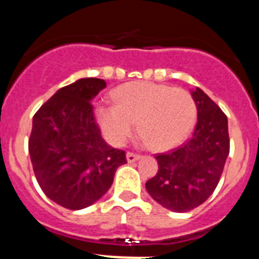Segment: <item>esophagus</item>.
<instances>
[{"mask_svg":"<svg viewBox=\"0 0 259 259\" xmlns=\"http://www.w3.org/2000/svg\"><path fill=\"white\" fill-rule=\"evenodd\" d=\"M125 158H127L128 163H134V162H136L137 159H140L141 157L139 154H135V153H130V152H128L127 154H125Z\"/></svg>","mask_w":259,"mask_h":259,"instance_id":"34e87169","label":"esophagus"}]
</instances>
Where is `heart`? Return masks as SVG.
I'll list each match as a JSON object with an SVG mask.
<instances>
[{
    "label": "heart",
    "mask_w": 259,
    "mask_h": 259,
    "mask_svg": "<svg viewBox=\"0 0 259 259\" xmlns=\"http://www.w3.org/2000/svg\"><path fill=\"white\" fill-rule=\"evenodd\" d=\"M115 105L96 110L105 136L114 145H122L134 132L155 150L171 149L192 131L197 106L193 96L182 88L139 81L120 85L114 92Z\"/></svg>",
    "instance_id": "heart-1"
}]
</instances>
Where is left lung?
Returning a JSON list of instances; mask_svg holds the SVG:
<instances>
[{
    "mask_svg": "<svg viewBox=\"0 0 259 259\" xmlns=\"http://www.w3.org/2000/svg\"><path fill=\"white\" fill-rule=\"evenodd\" d=\"M191 93L197 106L193 136L172 152L155 155L158 172L145 184L153 200L176 212L193 210L211 196L230 154L226 114L202 89Z\"/></svg>",
    "mask_w": 259,
    "mask_h": 259,
    "instance_id": "1",
    "label": "left lung"
}]
</instances>
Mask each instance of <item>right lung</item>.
<instances>
[{
  "label": "right lung",
  "instance_id": "right-lung-1",
  "mask_svg": "<svg viewBox=\"0 0 259 259\" xmlns=\"http://www.w3.org/2000/svg\"><path fill=\"white\" fill-rule=\"evenodd\" d=\"M105 80L84 77L58 89L32 120L28 141L36 180L47 197L70 210L88 207L106 193L123 150L105 143L92 100Z\"/></svg>",
  "mask_w": 259,
  "mask_h": 259
}]
</instances>
